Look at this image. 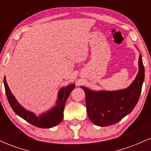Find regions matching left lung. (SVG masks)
I'll return each mask as SVG.
<instances>
[{
    "label": "left lung",
    "instance_id": "8db88e82",
    "mask_svg": "<svg viewBox=\"0 0 151 151\" xmlns=\"http://www.w3.org/2000/svg\"><path fill=\"white\" fill-rule=\"evenodd\" d=\"M144 78L145 69L140 53L138 74L126 89L94 91L81 86L85 92L86 106L90 121L96 126H108L116 124L129 114L139 99Z\"/></svg>",
    "mask_w": 151,
    "mask_h": 151
}]
</instances>
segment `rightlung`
I'll list each match as a JSON object with an SVG mask.
<instances>
[{
    "instance_id": "1",
    "label": "right lung",
    "mask_w": 151,
    "mask_h": 151,
    "mask_svg": "<svg viewBox=\"0 0 151 151\" xmlns=\"http://www.w3.org/2000/svg\"><path fill=\"white\" fill-rule=\"evenodd\" d=\"M3 81L8 102L15 113L32 125L41 129H49L58 125L61 122L63 119V112L66 101L71 91L75 88L74 84H71L65 87H62L58 93V98L55 106L47 111L37 115L34 112L25 109L17 101L8 85L6 76Z\"/></svg>"
}]
</instances>
